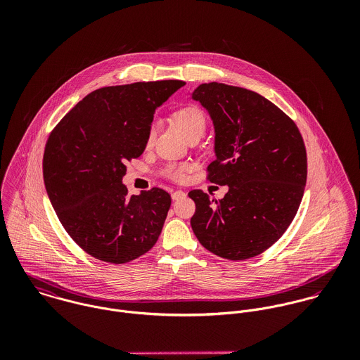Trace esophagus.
I'll return each mask as SVG.
<instances>
[{"mask_svg":"<svg viewBox=\"0 0 360 360\" xmlns=\"http://www.w3.org/2000/svg\"><path fill=\"white\" fill-rule=\"evenodd\" d=\"M183 197H186V193L184 191H181V190H177V191H173L172 193V200H180V198H183Z\"/></svg>","mask_w":360,"mask_h":360,"instance_id":"1","label":"esophagus"}]
</instances>
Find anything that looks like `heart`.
<instances>
[{"mask_svg":"<svg viewBox=\"0 0 360 360\" xmlns=\"http://www.w3.org/2000/svg\"><path fill=\"white\" fill-rule=\"evenodd\" d=\"M173 123L177 127V130L188 140L191 137H200L205 133L206 129V116L204 110L195 105H186L179 108L173 115H172ZM155 136H156V129L155 124H151L148 131H147V139H146V146L151 147L154 144ZM190 169L187 163H170L166 166V174L176 180L180 181L184 179L186 172Z\"/></svg>","mask_w":360,"mask_h":360,"instance_id":"b5f03b06","label":"heart"}]
</instances>
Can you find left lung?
I'll return each mask as SVG.
<instances>
[{
  "label": "left lung",
  "instance_id": "left-lung-1",
  "mask_svg": "<svg viewBox=\"0 0 360 360\" xmlns=\"http://www.w3.org/2000/svg\"><path fill=\"white\" fill-rule=\"evenodd\" d=\"M214 127L207 180L227 186L221 200L201 190L191 227L207 251L230 260L257 257L288 229L304 197L307 150L297 124L255 91L205 83L191 94Z\"/></svg>",
  "mask_w": 360,
  "mask_h": 360
}]
</instances>
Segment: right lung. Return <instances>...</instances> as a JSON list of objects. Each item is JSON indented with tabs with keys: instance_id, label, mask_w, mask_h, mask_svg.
I'll list each match as a JSON object with an SVG mask.
<instances>
[{
	"instance_id": "1",
	"label": "right lung",
	"mask_w": 360,
	"mask_h": 360,
	"mask_svg": "<svg viewBox=\"0 0 360 360\" xmlns=\"http://www.w3.org/2000/svg\"><path fill=\"white\" fill-rule=\"evenodd\" d=\"M186 83L103 87L72 108L46 144L43 174L59 221L89 255L127 263L158 241L170 195L154 187L127 195L126 160L146 150L155 109Z\"/></svg>"
}]
</instances>
